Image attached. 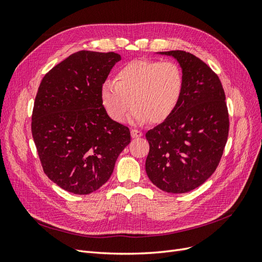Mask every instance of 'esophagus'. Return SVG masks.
Returning <instances> with one entry per match:
<instances>
[{
  "label": "esophagus",
  "instance_id": "obj_1",
  "mask_svg": "<svg viewBox=\"0 0 262 262\" xmlns=\"http://www.w3.org/2000/svg\"><path fill=\"white\" fill-rule=\"evenodd\" d=\"M142 136H143V133H142V131H140V130H136V129L131 130V137H132L133 139L140 138V137H142Z\"/></svg>",
  "mask_w": 262,
  "mask_h": 262
}]
</instances>
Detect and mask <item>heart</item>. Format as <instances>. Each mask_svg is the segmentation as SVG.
<instances>
[{
  "mask_svg": "<svg viewBox=\"0 0 262 262\" xmlns=\"http://www.w3.org/2000/svg\"><path fill=\"white\" fill-rule=\"evenodd\" d=\"M185 90V76L173 61L137 60L126 63L100 87V101L107 115L122 122L131 104V120L161 123L177 109Z\"/></svg>",
  "mask_w": 262,
  "mask_h": 262,
  "instance_id": "obj_1",
  "label": "heart"
}]
</instances>
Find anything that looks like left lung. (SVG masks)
<instances>
[{
    "mask_svg": "<svg viewBox=\"0 0 262 262\" xmlns=\"http://www.w3.org/2000/svg\"><path fill=\"white\" fill-rule=\"evenodd\" d=\"M179 63L185 90L168 119L146 132L147 177L165 192L185 193L215 171L228 137V113L219 76L195 55L158 52Z\"/></svg>",
    "mask_w": 262,
    "mask_h": 262,
    "instance_id": "obj_1",
    "label": "left lung"
}]
</instances>
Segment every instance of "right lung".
I'll return each mask as SVG.
<instances>
[{
    "mask_svg": "<svg viewBox=\"0 0 262 262\" xmlns=\"http://www.w3.org/2000/svg\"><path fill=\"white\" fill-rule=\"evenodd\" d=\"M120 60L115 52H75L38 89L31 133L45 173L69 192L89 194L106 184L131 141L100 101V87Z\"/></svg>",
    "mask_w": 262,
    "mask_h": 262,
    "instance_id": "right-lung-1",
    "label": "right lung"
}]
</instances>
